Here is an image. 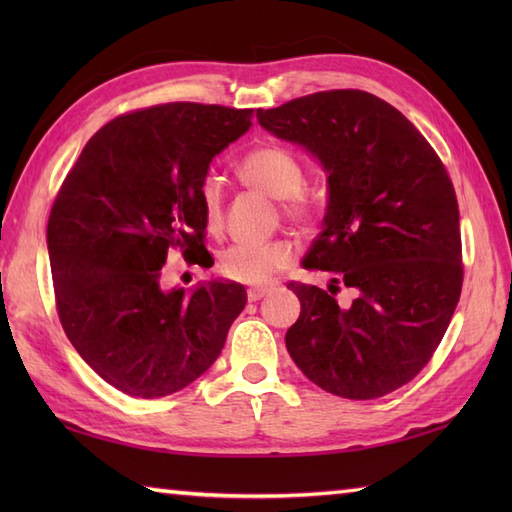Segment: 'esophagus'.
Here are the masks:
<instances>
[{"instance_id": "esophagus-1", "label": "esophagus", "mask_w": 512, "mask_h": 512, "mask_svg": "<svg viewBox=\"0 0 512 512\" xmlns=\"http://www.w3.org/2000/svg\"><path fill=\"white\" fill-rule=\"evenodd\" d=\"M270 292L268 286H259V288H248V301H259L262 297H266Z\"/></svg>"}]
</instances>
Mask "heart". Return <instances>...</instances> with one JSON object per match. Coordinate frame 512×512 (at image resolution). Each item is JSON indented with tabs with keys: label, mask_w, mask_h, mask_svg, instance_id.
I'll use <instances>...</instances> for the list:
<instances>
[{
	"label": "heart",
	"mask_w": 512,
	"mask_h": 512,
	"mask_svg": "<svg viewBox=\"0 0 512 512\" xmlns=\"http://www.w3.org/2000/svg\"><path fill=\"white\" fill-rule=\"evenodd\" d=\"M250 187L264 191L275 200H281V211L290 222L310 226L317 217V204L310 193L303 189L306 169L303 162L281 145H259L250 149L237 165ZM198 200L204 224L211 233L224 226V184L209 173L198 189ZM297 257V246L290 239H273V242H237L222 253V273L237 284H266L279 270H286Z\"/></svg>",
	"instance_id": "1"
}]
</instances>
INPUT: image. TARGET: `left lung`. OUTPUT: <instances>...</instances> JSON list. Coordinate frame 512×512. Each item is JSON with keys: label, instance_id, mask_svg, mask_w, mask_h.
I'll list each match as a JSON object with an SVG mask.
<instances>
[{"label": "left lung", "instance_id": "obj_1", "mask_svg": "<svg viewBox=\"0 0 512 512\" xmlns=\"http://www.w3.org/2000/svg\"><path fill=\"white\" fill-rule=\"evenodd\" d=\"M257 118L330 173L323 231L303 266L330 270L334 284H288L301 301L286 332L292 361L334 396L391 394L429 363L460 301V211L449 173L396 107L363 90L308 94ZM339 283L355 295L347 307L335 301Z\"/></svg>", "mask_w": 512, "mask_h": 512}]
</instances>
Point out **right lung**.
Listing matches in <instances>:
<instances>
[{
    "instance_id": "right-lung-1",
    "label": "right lung",
    "mask_w": 512,
    "mask_h": 512,
    "mask_svg": "<svg viewBox=\"0 0 512 512\" xmlns=\"http://www.w3.org/2000/svg\"><path fill=\"white\" fill-rule=\"evenodd\" d=\"M253 110L165 103L114 118L65 176L48 220L54 301L74 350L136 398L180 391L220 356L244 286L162 288L171 248L204 264L200 182Z\"/></svg>"
}]
</instances>
